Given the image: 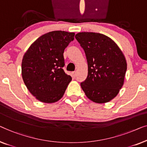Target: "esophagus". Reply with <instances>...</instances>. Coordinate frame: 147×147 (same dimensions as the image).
I'll return each mask as SVG.
<instances>
[{"label": "esophagus", "instance_id": "34e87169", "mask_svg": "<svg viewBox=\"0 0 147 147\" xmlns=\"http://www.w3.org/2000/svg\"><path fill=\"white\" fill-rule=\"evenodd\" d=\"M72 74H73V76L74 78L76 76V71L73 72V73H72Z\"/></svg>", "mask_w": 147, "mask_h": 147}]
</instances>
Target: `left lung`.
<instances>
[{
  "mask_svg": "<svg viewBox=\"0 0 147 147\" xmlns=\"http://www.w3.org/2000/svg\"><path fill=\"white\" fill-rule=\"evenodd\" d=\"M75 38L84 49L88 76L80 83L86 96L96 103L108 102L122 88L127 69L125 57L118 45L106 35L78 32Z\"/></svg>",
  "mask_w": 147,
  "mask_h": 147,
  "instance_id": "obj_1",
  "label": "left lung"
}]
</instances>
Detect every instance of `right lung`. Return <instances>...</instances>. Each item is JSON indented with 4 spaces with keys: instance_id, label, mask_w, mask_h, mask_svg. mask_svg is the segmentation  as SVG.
<instances>
[{
    "instance_id": "obj_1",
    "label": "right lung",
    "mask_w": 147,
    "mask_h": 147,
    "mask_svg": "<svg viewBox=\"0 0 147 147\" xmlns=\"http://www.w3.org/2000/svg\"><path fill=\"white\" fill-rule=\"evenodd\" d=\"M74 32L55 30L36 39L24 53L22 77L37 100L53 103L61 99L72 78L65 73L63 53L74 40Z\"/></svg>"
}]
</instances>
